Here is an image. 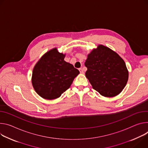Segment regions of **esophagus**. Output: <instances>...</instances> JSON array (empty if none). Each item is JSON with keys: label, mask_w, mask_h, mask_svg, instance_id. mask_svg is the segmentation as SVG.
Here are the masks:
<instances>
[{"label": "esophagus", "mask_w": 148, "mask_h": 148, "mask_svg": "<svg viewBox=\"0 0 148 148\" xmlns=\"http://www.w3.org/2000/svg\"><path fill=\"white\" fill-rule=\"evenodd\" d=\"M79 72H80V73H82V74H84V71H83V69H82V68H79Z\"/></svg>", "instance_id": "obj_1"}]
</instances>
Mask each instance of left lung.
I'll return each instance as SVG.
<instances>
[{"mask_svg":"<svg viewBox=\"0 0 148 148\" xmlns=\"http://www.w3.org/2000/svg\"><path fill=\"white\" fill-rule=\"evenodd\" d=\"M86 77L92 88L105 97L119 95L125 87L129 72L123 59L114 51L102 45L88 55L85 62Z\"/></svg>","mask_w":148,"mask_h":148,"instance_id":"left-lung-1","label":"left lung"}]
</instances>
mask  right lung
Instances as JSON below:
<instances>
[{"instance_id":"right-lung-1","label":"right lung","mask_w":148,"mask_h":148,"mask_svg":"<svg viewBox=\"0 0 148 148\" xmlns=\"http://www.w3.org/2000/svg\"><path fill=\"white\" fill-rule=\"evenodd\" d=\"M65 56L55 47L45 53L35 65L32 84L43 99L53 100L59 97L79 74L73 64L64 60Z\"/></svg>"}]
</instances>
